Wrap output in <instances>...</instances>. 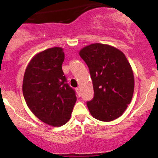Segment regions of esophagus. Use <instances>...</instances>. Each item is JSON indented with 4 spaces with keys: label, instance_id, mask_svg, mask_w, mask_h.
<instances>
[{
    "label": "esophagus",
    "instance_id": "34e87169",
    "mask_svg": "<svg viewBox=\"0 0 158 158\" xmlns=\"http://www.w3.org/2000/svg\"><path fill=\"white\" fill-rule=\"evenodd\" d=\"M76 91H77V95L79 96V97H80V96H81V91H80V89H79V88H76Z\"/></svg>",
    "mask_w": 158,
    "mask_h": 158
}]
</instances>
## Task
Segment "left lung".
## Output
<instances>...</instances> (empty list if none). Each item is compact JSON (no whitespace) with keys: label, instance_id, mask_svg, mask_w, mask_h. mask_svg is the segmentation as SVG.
<instances>
[{"label":"left lung","instance_id":"left-lung-1","mask_svg":"<svg viewBox=\"0 0 158 158\" xmlns=\"http://www.w3.org/2000/svg\"><path fill=\"white\" fill-rule=\"evenodd\" d=\"M89 68L94 96L87 102L90 114L109 122L120 117L131 102L135 78L124 53L108 44H93L79 52Z\"/></svg>","mask_w":158,"mask_h":158}]
</instances>
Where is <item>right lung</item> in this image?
Masks as SVG:
<instances>
[{
  "label": "right lung",
  "mask_w": 158,
  "mask_h": 158,
  "mask_svg": "<svg viewBox=\"0 0 158 158\" xmlns=\"http://www.w3.org/2000/svg\"><path fill=\"white\" fill-rule=\"evenodd\" d=\"M64 59L62 48H49L32 58L23 76L27 106L40 120L54 127L68 122L77 102L75 90L63 73Z\"/></svg>",
  "instance_id": "1"
}]
</instances>
